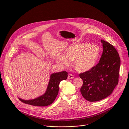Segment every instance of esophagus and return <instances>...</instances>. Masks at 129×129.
Returning <instances> with one entry per match:
<instances>
[{
    "mask_svg": "<svg viewBox=\"0 0 129 129\" xmlns=\"http://www.w3.org/2000/svg\"><path fill=\"white\" fill-rule=\"evenodd\" d=\"M74 78H75L74 76H73L71 74H69L68 75V79L70 80V79H74Z\"/></svg>",
    "mask_w": 129,
    "mask_h": 129,
    "instance_id": "34e87169",
    "label": "esophagus"
}]
</instances>
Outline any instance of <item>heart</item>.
<instances>
[{
    "instance_id": "b5f03b06",
    "label": "heart",
    "mask_w": 129,
    "mask_h": 129,
    "mask_svg": "<svg viewBox=\"0 0 129 129\" xmlns=\"http://www.w3.org/2000/svg\"><path fill=\"white\" fill-rule=\"evenodd\" d=\"M100 55V48L93 44L79 43L68 46L64 51V56L56 59L59 64L68 66L73 61V67L79 72H85L92 68Z\"/></svg>"
}]
</instances>
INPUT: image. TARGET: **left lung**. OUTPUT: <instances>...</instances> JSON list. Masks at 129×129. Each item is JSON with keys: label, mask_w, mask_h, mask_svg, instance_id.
<instances>
[{"label": "left lung", "mask_w": 129, "mask_h": 129, "mask_svg": "<svg viewBox=\"0 0 129 129\" xmlns=\"http://www.w3.org/2000/svg\"><path fill=\"white\" fill-rule=\"evenodd\" d=\"M103 51L99 63L79 75L83 81L81 93L89 102L102 100L111 94L118 82L120 59L114 47L101 40Z\"/></svg>", "instance_id": "8db88e82"}]
</instances>
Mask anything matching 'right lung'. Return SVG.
<instances>
[{"mask_svg":"<svg viewBox=\"0 0 129 129\" xmlns=\"http://www.w3.org/2000/svg\"><path fill=\"white\" fill-rule=\"evenodd\" d=\"M68 77L66 71L53 73L50 75L49 81L45 92L42 95L33 100H25L19 98L23 103L28 105L45 107L51 104L56 99L59 93V85L61 81L65 80Z\"/></svg>","mask_w":129,"mask_h":129,"instance_id":"add662e5","label":"right lung"}]
</instances>
